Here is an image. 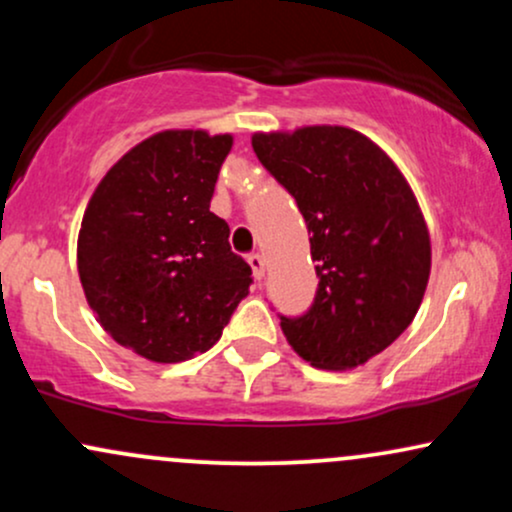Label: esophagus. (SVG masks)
<instances>
[{
    "label": "esophagus",
    "mask_w": 512,
    "mask_h": 512,
    "mask_svg": "<svg viewBox=\"0 0 512 512\" xmlns=\"http://www.w3.org/2000/svg\"><path fill=\"white\" fill-rule=\"evenodd\" d=\"M248 262L252 267V274H255V279L260 281L264 276V257L260 255V252H252V255H248Z\"/></svg>",
    "instance_id": "1"
}]
</instances>
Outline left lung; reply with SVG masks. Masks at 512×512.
I'll use <instances>...</instances> for the list:
<instances>
[{"instance_id":"left-lung-1","label":"left lung","mask_w":512,"mask_h":512,"mask_svg":"<svg viewBox=\"0 0 512 512\" xmlns=\"http://www.w3.org/2000/svg\"><path fill=\"white\" fill-rule=\"evenodd\" d=\"M252 149L296 199L320 279L308 313L281 315L286 342L315 368L363 366L411 325L431 274V238L409 182L349 127L257 132Z\"/></svg>"}]
</instances>
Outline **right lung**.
<instances>
[{"label": "right lung", "instance_id": "1", "mask_svg": "<svg viewBox=\"0 0 512 512\" xmlns=\"http://www.w3.org/2000/svg\"><path fill=\"white\" fill-rule=\"evenodd\" d=\"M231 134L166 129L129 149L98 182L76 264L103 330L134 354L180 363L219 342L252 269L209 211Z\"/></svg>", "mask_w": 512, "mask_h": 512}]
</instances>
